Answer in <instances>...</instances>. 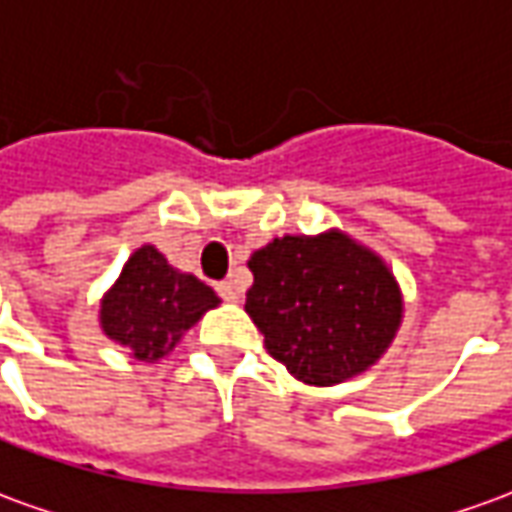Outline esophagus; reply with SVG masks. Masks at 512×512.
Returning <instances> with one entry per match:
<instances>
[{"instance_id": "34e87169", "label": "esophagus", "mask_w": 512, "mask_h": 512, "mask_svg": "<svg viewBox=\"0 0 512 512\" xmlns=\"http://www.w3.org/2000/svg\"><path fill=\"white\" fill-rule=\"evenodd\" d=\"M239 292H242V287L236 284L234 278H231V281H220V284H217V295H220L222 301H239Z\"/></svg>"}]
</instances>
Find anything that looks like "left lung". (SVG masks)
<instances>
[{
    "label": "left lung",
    "mask_w": 512,
    "mask_h": 512,
    "mask_svg": "<svg viewBox=\"0 0 512 512\" xmlns=\"http://www.w3.org/2000/svg\"><path fill=\"white\" fill-rule=\"evenodd\" d=\"M245 312L270 357L309 384L368 370L401 320L396 278L348 236H284L250 256Z\"/></svg>",
    "instance_id": "1"
}]
</instances>
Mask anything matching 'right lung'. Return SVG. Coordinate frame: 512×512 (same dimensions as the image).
Segmentation results:
<instances>
[{
  "mask_svg": "<svg viewBox=\"0 0 512 512\" xmlns=\"http://www.w3.org/2000/svg\"><path fill=\"white\" fill-rule=\"evenodd\" d=\"M220 298L200 278L178 273L150 245L139 248L102 301V329L136 359H158Z\"/></svg>",
  "mask_w": 512,
  "mask_h": 512,
  "instance_id": "obj_1",
  "label": "right lung"
}]
</instances>
